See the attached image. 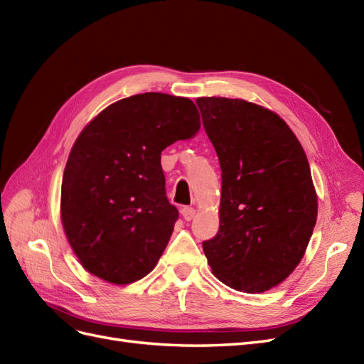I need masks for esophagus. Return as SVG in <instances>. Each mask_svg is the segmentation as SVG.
I'll return each instance as SVG.
<instances>
[{"label":"esophagus","mask_w":364,"mask_h":364,"mask_svg":"<svg viewBox=\"0 0 364 364\" xmlns=\"http://www.w3.org/2000/svg\"><path fill=\"white\" fill-rule=\"evenodd\" d=\"M194 214H196V209L194 208H191V206H183L182 208V215H183V218L186 220V222H190V220H193Z\"/></svg>","instance_id":"1"}]
</instances>
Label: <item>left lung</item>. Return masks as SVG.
<instances>
[{"instance_id":"1","label":"left lung","mask_w":364,"mask_h":364,"mask_svg":"<svg viewBox=\"0 0 364 364\" xmlns=\"http://www.w3.org/2000/svg\"><path fill=\"white\" fill-rule=\"evenodd\" d=\"M222 168L220 226L203 252L215 277L246 293L282 282L313 235L317 196L305 151L269 109L223 97L197 98Z\"/></svg>"}]
</instances>
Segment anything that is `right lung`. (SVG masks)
I'll list each match as a JSON object with an SVG mask.
<instances>
[{
	"instance_id": "obj_1",
	"label": "right lung",
	"mask_w": 364,
	"mask_h": 364,
	"mask_svg": "<svg viewBox=\"0 0 364 364\" xmlns=\"http://www.w3.org/2000/svg\"><path fill=\"white\" fill-rule=\"evenodd\" d=\"M199 129L190 98L161 92L118 100L83 129L65 167L60 214L87 272L130 284L156 266L179 218L165 196L161 151Z\"/></svg>"
}]
</instances>
